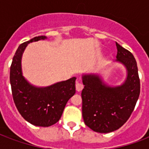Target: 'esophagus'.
Returning a JSON list of instances; mask_svg holds the SVG:
<instances>
[{"mask_svg": "<svg viewBox=\"0 0 149 149\" xmlns=\"http://www.w3.org/2000/svg\"><path fill=\"white\" fill-rule=\"evenodd\" d=\"M83 88H84V86L81 84H79V83L76 84V90H77V91L79 92V91H81L83 90Z\"/></svg>", "mask_w": 149, "mask_h": 149, "instance_id": "obj_1", "label": "esophagus"}]
</instances>
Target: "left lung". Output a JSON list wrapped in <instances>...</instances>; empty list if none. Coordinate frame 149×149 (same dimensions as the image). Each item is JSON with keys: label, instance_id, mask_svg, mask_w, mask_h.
Here are the masks:
<instances>
[{"label": "left lung", "instance_id": "8db88e82", "mask_svg": "<svg viewBox=\"0 0 149 149\" xmlns=\"http://www.w3.org/2000/svg\"><path fill=\"white\" fill-rule=\"evenodd\" d=\"M114 63L125 67L126 77L119 85L111 86L100 72L82 74V113L84 123L98 133H109L120 128L130 118L140 94L138 66L134 56L116 42Z\"/></svg>", "mask_w": 149, "mask_h": 149}]
</instances>
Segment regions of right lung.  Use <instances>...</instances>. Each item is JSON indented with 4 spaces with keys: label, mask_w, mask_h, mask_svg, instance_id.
Wrapping results in <instances>:
<instances>
[{
    "label": "right lung",
    "mask_w": 149,
    "mask_h": 149,
    "mask_svg": "<svg viewBox=\"0 0 149 149\" xmlns=\"http://www.w3.org/2000/svg\"><path fill=\"white\" fill-rule=\"evenodd\" d=\"M45 36H36L17 48L10 65V82L13 99L17 111L24 120L39 127H49L58 122L67 101L76 93L72 77L47 86H37L23 76L22 58L29 43L47 39Z\"/></svg>",
    "instance_id": "obj_1"
}]
</instances>
